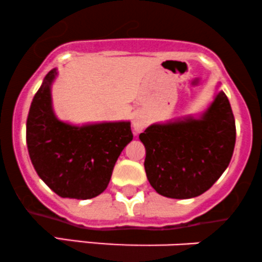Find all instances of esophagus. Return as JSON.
<instances>
[{"label": "esophagus", "mask_w": 262, "mask_h": 262, "mask_svg": "<svg viewBox=\"0 0 262 262\" xmlns=\"http://www.w3.org/2000/svg\"><path fill=\"white\" fill-rule=\"evenodd\" d=\"M145 127H146V119L144 118L143 116H140V114L135 116L134 119H133L134 130L135 132H141Z\"/></svg>", "instance_id": "34e87169"}]
</instances>
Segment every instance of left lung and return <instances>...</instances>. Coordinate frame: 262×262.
<instances>
[{"instance_id":"left-lung-1","label":"left lung","mask_w":262,"mask_h":262,"mask_svg":"<svg viewBox=\"0 0 262 262\" xmlns=\"http://www.w3.org/2000/svg\"><path fill=\"white\" fill-rule=\"evenodd\" d=\"M235 137V119L223 91L200 118L151 124L139 135L150 185L161 196L177 200L204 193L229 165Z\"/></svg>"}]
</instances>
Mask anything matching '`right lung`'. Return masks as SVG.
I'll list each match as a JSON object with an SVG mask.
<instances>
[{"label": "right lung", "instance_id": "1", "mask_svg": "<svg viewBox=\"0 0 262 262\" xmlns=\"http://www.w3.org/2000/svg\"><path fill=\"white\" fill-rule=\"evenodd\" d=\"M47 74L27 118V146L38 176L62 198L90 200L107 188L122 150L133 139L130 122L77 127L56 118Z\"/></svg>", "mask_w": 262, "mask_h": 262}]
</instances>
